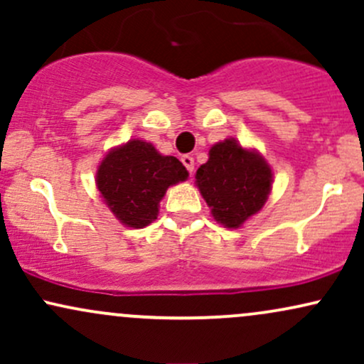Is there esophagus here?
<instances>
[{
	"instance_id": "34e87169",
	"label": "esophagus",
	"mask_w": 364,
	"mask_h": 364,
	"mask_svg": "<svg viewBox=\"0 0 364 364\" xmlns=\"http://www.w3.org/2000/svg\"><path fill=\"white\" fill-rule=\"evenodd\" d=\"M181 162H183V166H185V168L188 169V173H193V169H195V161H193V157L191 156H183L181 157Z\"/></svg>"
}]
</instances>
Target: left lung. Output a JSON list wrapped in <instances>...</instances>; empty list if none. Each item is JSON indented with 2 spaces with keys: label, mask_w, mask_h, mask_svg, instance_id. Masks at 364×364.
<instances>
[{
  "label": "left lung",
  "mask_w": 364,
  "mask_h": 364,
  "mask_svg": "<svg viewBox=\"0 0 364 364\" xmlns=\"http://www.w3.org/2000/svg\"><path fill=\"white\" fill-rule=\"evenodd\" d=\"M196 186L212 215L224 228L237 229L262 210L272 190V169L257 150L225 139L208 150L196 171Z\"/></svg>",
  "instance_id": "obj_1"
}]
</instances>
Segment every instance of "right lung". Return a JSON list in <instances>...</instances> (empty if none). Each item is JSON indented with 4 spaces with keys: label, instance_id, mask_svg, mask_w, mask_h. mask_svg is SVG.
I'll return each instance as SVG.
<instances>
[{
    "label": "right lung",
    "instance_id": "obj_1",
    "mask_svg": "<svg viewBox=\"0 0 364 364\" xmlns=\"http://www.w3.org/2000/svg\"><path fill=\"white\" fill-rule=\"evenodd\" d=\"M186 178L188 171L176 157L162 156L149 141L133 139L104 156L95 183L116 219L140 229L157 219L166 190Z\"/></svg>",
    "mask_w": 364,
    "mask_h": 364
}]
</instances>
